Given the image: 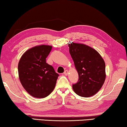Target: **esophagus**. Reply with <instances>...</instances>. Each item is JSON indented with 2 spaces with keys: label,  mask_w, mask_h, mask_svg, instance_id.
Here are the masks:
<instances>
[{
  "label": "esophagus",
  "mask_w": 127,
  "mask_h": 127,
  "mask_svg": "<svg viewBox=\"0 0 127 127\" xmlns=\"http://www.w3.org/2000/svg\"><path fill=\"white\" fill-rule=\"evenodd\" d=\"M68 70H65V71H64V75H65V76H67V75H68Z\"/></svg>",
  "instance_id": "1"
}]
</instances>
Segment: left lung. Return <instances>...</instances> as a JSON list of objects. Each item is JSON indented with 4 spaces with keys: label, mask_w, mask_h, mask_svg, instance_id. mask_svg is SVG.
<instances>
[{
    "label": "left lung",
    "mask_w": 127,
    "mask_h": 127,
    "mask_svg": "<svg viewBox=\"0 0 127 127\" xmlns=\"http://www.w3.org/2000/svg\"><path fill=\"white\" fill-rule=\"evenodd\" d=\"M68 46L79 77L78 82L72 85L73 90L81 97L94 96L106 78L104 59L96 50L85 44L70 42Z\"/></svg>",
    "instance_id": "left-lung-1"
}]
</instances>
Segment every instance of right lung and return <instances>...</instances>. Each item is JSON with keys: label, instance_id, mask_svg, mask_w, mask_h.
<instances>
[{"label": "right lung", "instance_id": "1", "mask_svg": "<svg viewBox=\"0 0 127 127\" xmlns=\"http://www.w3.org/2000/svg\"><path fill=\"white\" fill-rule=\"evenodd\" d=\"M52 49L49 45L36 46L23 54L18 63L19 78L30 95L44 98L54 89L59 74L46 58Z\"/></svg>", "mask_w": 127, "mask_h": 127}]
</instances>
